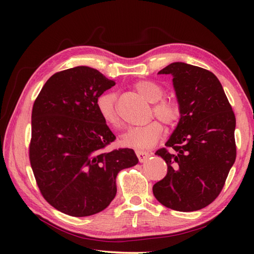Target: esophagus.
<instances>
[{"mask_svg": "<svg viewBox=\"0 0 254 254\" xmlns=\"http://www.w3.org/2000/svg\"><path fill=\"white\" fill-rule=\"evenodd\" d=\"M135 154L137 156L139 163H144V161L146 160L150 155H152L148 152H144V150H135Z\"/></svg>", "mask_w": 254, "mask_h": 254, "instance_id": "esophagus-1", "label": "esophagus"}]
</instances>
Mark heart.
<instances>
[{
	"label": "heart",
	"mask_w": 254,
	"mask_h": 254,
	"mask_svg": "<svg viewBox=\"0 0 254 254\" xmlns=\"http://www.w3.org/2000/svg\"><path fill=\"white\" fill-rule=\"evenodd\" d=\"M135 88L148 101L155 102L153 111L155 116L164 123L171 126L175 124L181 116V108L177 101L172 99H161L165 91L159 85L150 80H141L136 83ZM96 107L100 117L108 126L118 127H120L121 120L117 110V95L113 91L98 96L96 100ZM164 127L157 120H154L142 127H133L123 134L121 143L124 146L147 149L153 147L163 135Z\"/></svg>",
	"instance_id": "heart-1"
}]
</instances>
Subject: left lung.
<instances>
[{
	"label": "left lung",
	"instance_id": "1",
	"mask_svg": "<svg viewBox=\"0 0 254 254\" xmlns=\"http://www.w3.org/2000/svg\"><path fill=\"white\" fill-rule=\"evenodd\" d=\"M158 74L172 75L181 116L156 155L168 169L153 193L164 206L193 212L206 207L223 190L236 160V117L218 78L207 69L175 62Z\"/></svg>",
	"mask_w": 254,
	"mask_h": 254
}]
</instances>
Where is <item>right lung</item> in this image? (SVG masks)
<instances>
[{
	"label": "right lung",
	"instance_id": "obj_1",
	"mask_svg": "<svg viewBox=\"0 0 254 254\" xmlns=\"http://www.w3.org/2000/svg\"><path fill=\"white\" fill-rule=\"evenodd\" d=\"M115 85L95 68H68L47 80L32 107L29 159L38 188L74 217L104 210L117 194L119 172L138 163L131 148L105 150L116 136L96 100Z\"/></svg>",
	"mask_w": 254,
	"mask_h": 254
}]
</instances>
